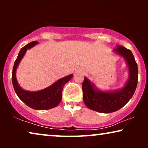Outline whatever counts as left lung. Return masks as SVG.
I'll list each match as a JSON object with an SVG mask.
<instances>
[{
    "mask_svg": "<svg viewBox=\"0 0 148 148\" xmlns=\"http://www.w3.org/2000/svg\"><path fill=\"white\" fill-rule=\"evenodd\" d=\"M113 51L124 58L128 67L129 77L124 86L116 90H102L86 77L82 84L83 99L86 106L101 113L115 112L124 106L132 98L137 85V64L131 50L117 46Z\"/></svg>",
    "mask_w": 148,
    "mask_h": 148,
    "instance_id": "8db88e82",
    "label": "left lung"
}]
</instances>
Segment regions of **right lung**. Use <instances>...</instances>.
Listing matches in <instances>:
<instances>
[{
    "mask_svg": "<svg viewBox=\"0 0 148 148\" xmlns=\"http://www.w3.org/2000/svg\"><path fill=\"white\" fill-rule=\"evenodd\" d=\"M38 42L28 43L20 50L17 59L14 63L12 73V82L14 90L20 100L27 106L34 110H45L57 106L62 100V92L66 83L73 78V74H70L60 78L50 85V86L38 91H27L23 90L19 86L16 77V71L19 64L27 50L37 45Z\"/></svg>",
    "mask_w": 148,
    "mask_h": 148,
    "instance_id": "obj_1",
    "label": "right lung"
}]
</instances>
